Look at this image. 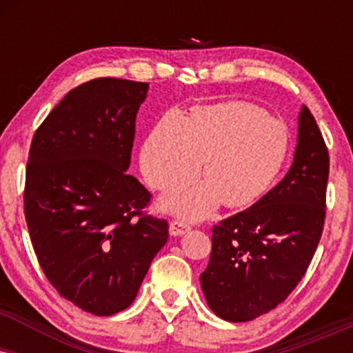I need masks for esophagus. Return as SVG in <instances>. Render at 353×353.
I'll return each instance as SVG.
<instances>
[{
  "instance_id": "34e87169",
  "label": "esophagus",
  "mask_w": 353,
  "mask_h": 353,
  "mask_svg": "<svg viewBox=\"0 0 353 353\" xmlns=\"http://www.w3.org/2000/svg\"><path fill=\"white\" fill-rule=\"evenodd\" d=\"M189 230H190V225L185 221H182V219H174L171 225H169V232H171V236H184V234H188Z\"/></svg>"
}]
</instances>
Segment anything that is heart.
<instances>
[{
    "instance_id": "b5f03b06",
    "label": "heart",
    "mask_w": 353,
    "mask_h": 353,
    "mask_svg": "<svg viewBox=\"0 0 353 353\" xmlns=\"http://www.w3.org/2000/svg\"><path fill=\"white\" fill-rule=\"evenodd\" d=\"M289 149L281 121L252 104L221 103L194 111L185 121L165 114L145 141L141 168L152 188L171 190L196 177L204 184L168 201V208L189 219L212 212L219 202L249 208L270 188Z\"/></svg>"
}]
</instances>
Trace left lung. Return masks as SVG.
Returning <instances> with one entry per match:
<instances>
[{"instance_id": "left-lung-1", "label": "left lung", "mask_w": 353, "mask_h": 353, "mask_svg": "<svg viewBox=\"0 0 353 353\" xmlns=\"http://www.w3.org/2000/svg\"><path fill=\"white\" fill-rule=\"evenodd\" d=\"M329 165L317 121L303 106L285 177L249 209L212 228L201 287L214 314L249 322L275 309L302 281L322 237Z\"/></svg>"}]
</instances>
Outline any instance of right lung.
Listing matches in <instances>:
<instances>
[{"label": "right lung", "mask_w": 353, "mask_h": 353, "mask_svg": "<svg viewBox=\"0 0 353 353\" xmlns=\"http://www.w3.org/2000/svg\"><path fill=\"white\" fill-rule=\"evenodd\" d=\"M148 88L79 84L31 141L24 217L34 254L59 295L98 317L131 305L169 237L168 221L144 212L152 194L125 172Z\"/></svg>", "instance_id": "add662e5"}]
</instances>
